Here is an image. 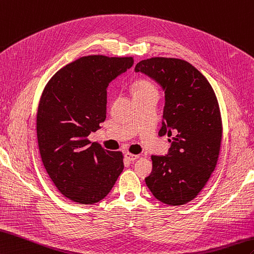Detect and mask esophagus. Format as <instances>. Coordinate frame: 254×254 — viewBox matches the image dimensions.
<instances>
[{
  "label": "esophagus",
  "instance_id": "1",
  "mask_svg": "<svg viewBox=\"0 0 254 254\" xmlns=\"http://www.w3.org/2000/svg\"><path fill=\"white\" fill-rule=\"evenodd\" d=\"M125 157H126V159H127L128 161H134V160H136V159H138L139 158V156L138 155H134V154H131V152H126L125 154Z\"/></svg>",
  "mask_w": 254,
  "mask_h": 254
}]
</instances>
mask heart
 <instances>
[{"instance_id": "heart-1", "label": "heart", "mask_w": 254, "mask_h": 254, "mask_svg": "<svg viewBox=\"0 0 254 254\" xmlns=\"http://www.w3.org/2000/svg\"><path fill=\"white\" fill-rule=\"evenodd\" d=\"M132 91L134 97L147 95L150 93H157L156 86L151 83L150 81L146 79H138L133 82L132 84Z\"/></svg>"}]
</instances>
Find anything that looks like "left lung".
<instances>
[{
	"instance_id": "8db88e82",
	"label": "left lung",
	"mask_w": 254,
	"mask_h": 254,
	"mask_svg": "<svg viewBox=\"0 0 254 254\" xmlns=\"http://www.w3.org/2000/svg\"><path fill=\"white\" fill-rule=\"evenodd\" d=\"M135 71L157 81L166 94L159 135L172 141L169 156H151L152 171L145 179L155 198L182 205L201 191L219 159L223 127L215 93L205 76L179 58L151 57Z\"/></svg>"
}]
</instances>
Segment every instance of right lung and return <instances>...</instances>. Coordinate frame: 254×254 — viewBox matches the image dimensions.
I'll return each mask as SVG.
<instances>
[{
    "instance_id": "obj_1",
    "label": "right lung",
    "mask_w": 254,
    "mask_h": 254,
    "mask_svg": "<svg viewBox=\"0 0 254 254\" xmlns=\"http://www.w3.org/2000/svg\"><path fill=\"white\" fill-rule=\"evenodd\" d=\"M133 63V57H80L58 70L41 95L37 113L40 156L57 190L73 202L100 201L125 168L121 151L91 144L87 136L106 119L109 82Z\"/></svg>"
}]
</instances>
